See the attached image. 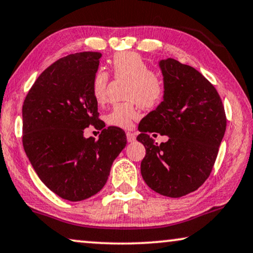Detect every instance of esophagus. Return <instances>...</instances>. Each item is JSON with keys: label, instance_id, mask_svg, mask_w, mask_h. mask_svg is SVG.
Segmentation results:
<instances>
[{"label": "esophagus", "instance_id": "obj_1", "mask_svg": "<svg viewBox=\"0 0 253 253\" xmlns=\"http://www.w3.org/2000/svg\"><path fill=\"white\" fill-rule=\"evenodd\" d=\"M126 137H127V141H128V142H133V141H135V139H136L135 134L132 133V132H127Z\"/></svg>", "mask_w": 253, "mask_h": 253}]
</instances>
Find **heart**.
<instances>
[{"instance_id":"b5f03b06","label":"heart","mask_w":253,"mask_h":253,"mask_svg":"<svg viewBox=\"0 0 253 253\" xmlns=\"http://www.w3.org/2000/svg\"><path fill=\"white\" fill-rule=\"evenodd\" d=\"M111 67L116 79L129 81L125 96L129 100L113 105L107 113L106 123L119 128H130L133 121L140 116L137 104L149 110L163 102L167 92L166 82L136 53L116 54L111 60ZM109 82V74L103 69L97 70L92 77L91 92L98 104L106 102Z\"/></svg>"}]
</instances>
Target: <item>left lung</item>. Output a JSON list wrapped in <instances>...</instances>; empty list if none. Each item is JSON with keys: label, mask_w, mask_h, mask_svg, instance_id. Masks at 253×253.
Masks as SVG:
<instances>
[{"label": "left lung", "mask_w": 253, "mask_h": 253, "mask_svg": "<svg viewBox=\"0 0 253 253\" xmlns=\"http://www.w3.org/2000/svg\"><path fill=\"white\" fill-rule=\"evenodd\" d=\"M160 66L167 92L139 124L136 140L146 148L141 174L151 190L179 198L197 191L210 177L227 117L220 95L203 74L174 59L162 60ZM156 131L169 140L156 144L150 136Z\"/></svg>", "instance_id": "left-lung-1"}]
</instances>
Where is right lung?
<instances>
[{
  "label": "right lung",
  "mask_w": 253,
  "mask_h": 253,
  "mask_svg": "<svg viewBox=\"0 0 253 253\" xmlns=\"http://www.w3.org/2000/svg\"><path fill=\"white\" fill-rule=\"evenodd\" d=\"M100 56L82 52L59 59L40 74L23 104L26 156L40 180L69 201L98 193L127 143L119 127L104 128L98 140L83 136L86 127H105L91 92Z\"/></svg>",
  "instance_id": "1"
}]
</instances>
